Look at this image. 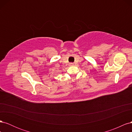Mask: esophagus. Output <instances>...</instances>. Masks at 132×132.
Here are the masks:
<instances>
[{
  "mask_svg": "<svg viewBox=\"0 0 132 132\" xmlns=\"http://www.w3.org/2000/svg\"><path fill=\"white\" fill-rule=\"evenodd\" d=\"M71 65H73V64H71Z\"/></svg>",
  "mask_w": 132,
  "mask_h": 132,
  "instance_id": "34e87169",
  "label": "esophagus"
}]
</instances>
